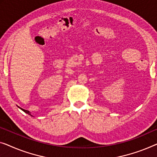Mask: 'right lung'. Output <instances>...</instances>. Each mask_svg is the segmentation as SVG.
I'll list each match as a JSON object with an SVG mask.
<instances>
[{"label":"right lung","mask_w":157,"mask_h":157,"mask_svg":"<svg viewBox=\"0 0 157 157\" xmlns=\"http://www.w3.org/2000/svg\"><path fill=\"white\" fill-rule=\"evenodd\" d=\"M19 108H20V107H19ZM20 109H22V111H24V112H25V113H26L29 114V115H30V116H32V115H31V113H30V112H29V111H27V110H25V109H22V108H20Z\"/></svg>","instance_id":"1"}]
</instances>
